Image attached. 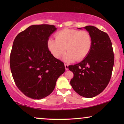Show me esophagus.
<instances>
[{"instance_id":"34e87169","label":"esophagus","mask_w":124,"mask_h":124,"mask_svg":"<svg viewBox=\"0 0 124 124\" xmlns=\"http://www.w3.org/2000/svg\"><path fill=\"white\" fill-rule=\"evenodd\" d=\"M64 66H65V68L66 70H68V64H64Z\"/></svg>"}]
</instances>
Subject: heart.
<instances>
[{
    "instance_id": "obj_1",
    "label": "heart",
    "mask_w": 124,
    "mask_h": 124,
    "mask_svg": "<svg viewBox=\"0 0 124 124\" xmlns=\"http://www.w3.org/2000/svg\"><path fill=\"white\" fill-rule=\"evenodd\" d=\"M55 39L50 38L47 48L56 59L68 51L63 57L66 62L81 61L85 59L92 47V37L87 31L65 29L56 34Z\"/></svg>"
}]
</instances>
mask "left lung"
I'll return each instance as SVG.
<instances>
[{
	"label": "left lung",
	"mask_w": 124,
	"mask_h": 124,
	"mask_svg": "<svg viewBox=\"0 0 124 124\" xmlns=\"http://www.w3.org/2000/svg\"><path fill=\"white\" fill-rule=\"evenodd\" d=\"M84 28L91 35L92 47L89 55L82 62L68 67L74 74L70 83L79 95L93 98L102 92L109 84L114 54L107 34L93 26Z\"/></svg>",
	"instance_id": "1"
}]
</instances>
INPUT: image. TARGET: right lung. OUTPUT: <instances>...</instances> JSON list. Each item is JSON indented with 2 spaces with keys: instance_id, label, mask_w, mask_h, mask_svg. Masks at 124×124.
<instances>
[{
  "instance_id": "1",
  "label": "right lung",
  "mask_w": 124,
  "mask_h": 124,
  "mask_svg": "<svg viewBox=\"0 0 124 124\" xmlns=\"http://www.w3.org/2000/svg\"><path fill=\"white\" fill-rule=\"evenodd\" d=\"M56 30L53 25H33L13 41L9 62L13 78L18 89L33 99L49 95L65 70L63 62L47 48L49 37Z\"/></svg>"
}]
</instances>
